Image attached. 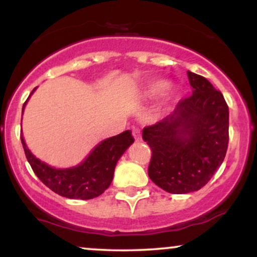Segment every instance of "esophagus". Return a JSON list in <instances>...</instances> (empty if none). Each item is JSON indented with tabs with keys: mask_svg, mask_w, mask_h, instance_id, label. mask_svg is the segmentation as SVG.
Segmentation results:
<instances>
[{
	"mask_svg": "<svg viewBox=\"0 0 257 257\" xmlns=\"http://www.w3.org/2000/svg\"><path fill=\"white\" fill-rule=\"evenodd\" d=\"M132 133H133V137H134V139H135V141H141V133L139 129L134 128L132 131Z\"/></svg>",
	"mask_w": 257,
	"mask_h": 257,
	"instance_id": "esophagus-1",
	"label": "esophagus"
}]
</instances>
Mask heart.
Wrapping results in <instances>:
<instances>
[{
  "mask_svg": "<svg viewBox=\"0 0 257 257\" xmlns=\"http://www.w3.org/2000/svg\"><path fill=\"white\" fill-rule=\"evenodd\" d=\"M168 88V82L164 79H156V81L150 82L145 88V94L150 98L161 95L164 90Z\"/></svg>",
  "mask_w": 257,
  "mask_h": 257,
  "instance_id": "b5f03b06",
  "label": "heart"
}]
</instances>
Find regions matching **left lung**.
Listing matches in <instances>:
<instances>
[{
    "label": "left lung",
    "instance_id": "left-lung-1",
    "mask_svg": "<svg viewBox=\"0 0 257 257\" xmlns=\"http://www.w3.org/2000/svg\"><path fill=\"white\" fill-rule=\"evenodd\" d=\"M187 76L192 95L143 131L152 151L150 179L174 194L194 192L208 184L228 147V106L222 93L203 76L191 71Z\"/></svg>",
    "mask_w": 257,
    "mask_h": 257
}]
</instances>
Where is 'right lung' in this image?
I'll return each instance as SVG.
<instances>
[{"mask_svg":"<svg viewBox=\"0 0 257 257\" xmlns=\"http://www.w3.org/2000/svg\"><path fill=\"white\" fill-rule=\"evenodd\" d=\"M36 90L35 88L31 94ZM28 102H24L23 111ZM23 149L28 162L37 178L59 196L71 199H91L107 190L113 179L114 168L120 156L134 143L132 133L125 131L120 134L101 141L90 155L78 164L69 169H55L35 157L26 146L23 135Z\"/></svg>","mask_w":257,"mask_h":257,"instance_id":"obj_1","label":"right lung"}]
</instances>
